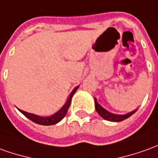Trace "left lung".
I'll list each match as a JSON object with an SVG mask.
<instances>
[{
    "label": "left lung",
    "mask_w": 158,
    "mask_h": 158,
    "mask_svg": "<svg viewBox=\"0 0 158 158\" xmlns=\"http://www.w3.org/2000/svg\"><path fill=\"white\" fill-rule=\"evenodd\" d=\"M95 106H96V110L98 113V114L102 117L103 119H105L107 121H114V122H119V121H122L126 120L127 118L130 117L133 114H134L137 111L136 110H133L130 113L126 114H112L107 111L105 109H103L102 106L100 105L98 102H97V99L95 98Z\"/></svg>",
    "instance_id": "left-lung-1"
}]
</instances>
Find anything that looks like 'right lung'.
Instances as JSON below:
<instances>
[{
  "label": "right lung",
  "mask_w": 158,
  "mask_h": 158,
  "mask_svg": "<svg viewBox=\"0 0 158 158\" xmlns=\"http://www.w3.org/2000/svg\"><path fill=\"white\" fill-rule=\"evenodd\" d=\"M79 88V86L75 87L73 90L71 92V94L69 96V98L67 100L66 103L64 104L63 107L60 109L59 111H57L56 114H52L51 116H47V117H43V116H38L37 114H34L27 113L25 111H23L21 110H19L20 112H21L25 116L30 119L31 121H32L33 122L37 123V124H39V125H44V126H50V125H55L56 123H58L59 121H60L64 117L65 115L67 114V112H68V109L70 107V103H71L72 98L73 94L75 93V91L77 90V89Z\"/></svg>",
  "instance_id": "1"
}]
</instances>
